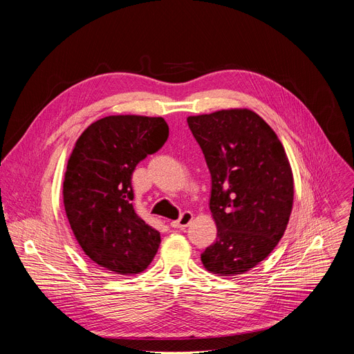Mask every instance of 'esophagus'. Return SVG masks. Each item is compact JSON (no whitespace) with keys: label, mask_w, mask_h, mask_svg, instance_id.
<instances>
[{"label":"esophagus","mask_w":354,"mask_h":354,"mask_svg":"<svg viewBox=\"0 0 354 354\" xmlns=\"http://www.w3.org/2000/svg\"><path fill=\"white\" fill-rule=\"evenodd\" d=\"M192 219H194V214L189 212V211H185V212H182V215L179 216V219L171 222V225H172L174 228L183 230V228H187V227L191 224Z\"/></svg>","instance_id":"34e87169"}]
</instances>
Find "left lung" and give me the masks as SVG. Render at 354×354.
Segmentation results:
<instances>
[{
    "instance_id": "obj_1",
    "label": "left lung",
    "mask_w": 354,
    "mask_h": 354,
    "mask_svg": "<svg viewBox=\"0 0 354 354\" xmlns=\"http://www.w3.org/2000/svg\"><path fill=\"white\" fill-rule=\"evenodd\" d=\"M211 174L216 241L201 254L209 272L244 274L271 254L292 209L294 180L283 143L248 109L189 116Z\"/></svg>"
}]
</instances>
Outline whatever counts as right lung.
<instances>
[{"mask_svg": "<svg viewBox=\"0 0 354 354\" xmlns=\"http://www.w3.org/2000/svg\"><path fill=\"white\" fill-rule=\"evenodd\" d=\"M169 136L163 118L107 116L91 123L74 145L63 182L71 231L97 266L135 275L152 263L160 234L135 212L132 175Z\"/></svg>", "mask_w": 354, "mask_h": 354, "instance_id": "obj_1", "label": "right lung"}]
</instances>
